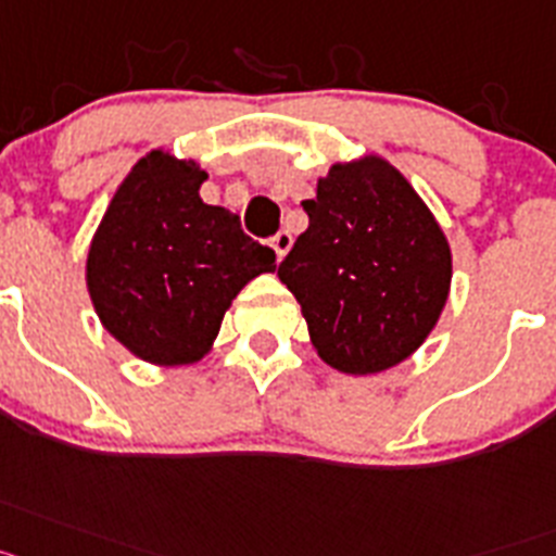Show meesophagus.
<instances>
[{
    "instance_id": "obj_1",
    "label": "esophagus",
    "mask_w": 556,
    "mask_h": 556,
    "mask_svg": "<svg viewBox=\"0 0 556 556\" xmlns=\"http://www.w3.org/2000/svg\"><path fill=\"white\" fill-rule=\"evenodd\" d=\"M271 245H274V251H277V257L282 260L285 254H288V251H291V245H293V235L288 229H282V231H277V235H274V240H271Z\"/></svg>"
}]
</instances>
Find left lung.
Here are the masks:
<instances>
[{"instance_id":"1","label":"left lung","mask_w":556,"mask_h":556,"mask_svg":"<svg viewBox=\"0 0 556 556\" xmlns=\"http://www.w3.org/2000/svg\"><path fill=\"white\" fill-rule=\"evenodd\" d=\"M307 229L277 277L302 305L318 358L346 375L403 364L451 293L445 231L383 156L336 162L302 201Z\"/></svg>"}]
</instances>
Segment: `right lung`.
I'll return each mask as SVG.
<instances>
[{
	"label": "right lung",
	"mask_w": 556,
	"mask_h": 556,
	"mask_svg": "<svg viewBox=\"0 0 556 556\" xmlns=\"http://www.w3.org/2000/svg\"><path fill=\"white\" fill-rule=\"evenodd\" d=\"M192 159L151 151L111 198L86 257V288L105 330L156 366L195 364L212 350L231 299L277 254L251 240L226 206L198 190Z\"/></svg>",
	"instance_id": "obj_1"
}]
</instances>
